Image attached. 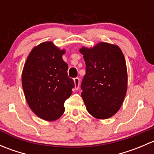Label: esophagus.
<instances>
[{
    "mask_svg": "<svg viewBox=\"0 0 154 154\" xmlns=\"http://www.w3.org/2000/svg\"><path fill=\"white\" fill-rule=\"evenodd\" d=\"M74 86H75V89L77 90L80 87V79L78 77H75L74 79Z\"/></svg>",
    "mask_w": 154,
    "mask_h": 154,
    "instance_id": "obj_1",
    "label": "esophagus"
}]
</instances>
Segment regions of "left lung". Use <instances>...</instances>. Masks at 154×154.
<instances>
[{
	"instance_id": "obj_1",
	"label": "left lung",
	"mask_w": 154,
	"mask_h": 154,
	"mask_svg": "<svg viewBox=\"0 0 154 154\" xmlns=\"http://www.w3.org/2000/svg\"><path fill=\"white\" fill-rule=\"evenodd\" d=\"M80 51L86 63L81 96L87 111L96 119H109L119 111L127 92L123 53L118 46L105 42Z\"/></svg>"
}]
</instances>
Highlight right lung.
<instances>
[{
  "label": "right lung",
  "instance_id": "add662e5",
  "mask_svg": "<svg viewBox=\"0 0 154 154\" xmlns=\"http://www.w3.org/2000/svg\"><path fill=\"white\" fill-rule=\"evenodd\" d=\"M64 54V50L46 42L32 50L24 64L22 86L26 100L32 111L44 120H57L64 113L65 101L74 88L62 57Z\"/></svg>",
  "mask_w": 154,
  "mask_h": 154
}]
</instances>
